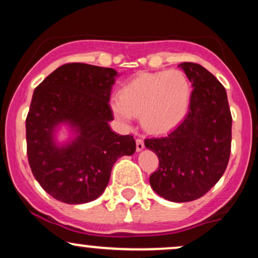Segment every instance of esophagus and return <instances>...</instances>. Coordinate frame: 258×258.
Here are the masks:
<instances>
[{
	"label": "esophagus",
	"instance_id": "obj_1",
	"mask_svg": "<svg viewBox=\"0 0 258 258\" xmlns=\"http://www.w3.org/2000/svg\"><path fill=\"white\" fill-rule=\"evenodd\" d=\"M143 148H144V141H143V139H142V138L136 139V149H137V152H141Z\"/></svg>",
	"mask_w": 258,
	"mask_h": 258
}]
</instances>
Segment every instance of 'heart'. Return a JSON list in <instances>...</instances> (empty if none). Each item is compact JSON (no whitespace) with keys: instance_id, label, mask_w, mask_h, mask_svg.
Instances as JSON below:
<instances>
[{"instance_id":"1","label":"heart","mask_w":258,"mask_h":258,"mask_svg":"<svg viewBox=\"0 0 258 258\" xmlns=\"http://www.w3.org/2000/svg\"><path fill=\"white\" fill-rule=\"evenodd\" d=\"M190 93V82L179 70L142 74L121 88L119 98L112 99L111 109L123 123L141 115L147 131L164 133L185 116Z\"/></svg>"}]
</instances>
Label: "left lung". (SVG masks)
<instances>
[{"instance_id":"1","label":"left lung","mask_w":258,"mask_h":258,"mask_svg":"<svg viewBox=\"0 0 258 258\" xmlns=\"http://www.w3.org/2000/svg\"><path fill=\"white\" fill-rule=\"evenodd\" d=\"M193 92L188 114L168 135L147 138L144 144L159 158L150 185L174 203L205 195L226 171L232 146V114L223 85L200 64L184 61Z\"/></svg>"}]
</instances>
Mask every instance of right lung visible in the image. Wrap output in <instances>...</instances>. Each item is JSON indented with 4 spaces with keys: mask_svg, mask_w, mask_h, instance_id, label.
I'll return each mask as SVG.
<instances>
[{
    "mask_svg": "<svg viewBox=\"0 0 258 258\" xmlns=\"http://www.w3.org/2000/svg\"><path fill=\"white\" fill-rule=\"evenodd\" d=\"M117 73L111 68L68 63L49 74L32 94L26 116V152L32 174L51 197L65 204L97 199L108 185L112 165L136 152L132 136L111 131L109 105ZM60 122L79 135L59 148L52 132Z\"/></svg>",
    "mask_w": 258,
    "mask_h": 258,
    "instance_id": "1",
    "label": "right lung"
}]
</instances>
